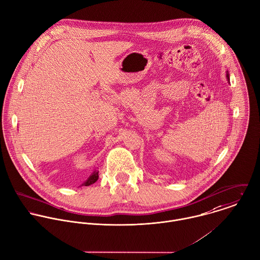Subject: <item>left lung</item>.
Masks as SVG:
<instances>
[{"label":"left lung","mask_w":260,"mask_h":260,"mask_svg":"<svg viewBox=\"0 0 260 260\" xmlns=\"http://www.w3.org/2000/svg\"><path fill=\"white\" fill-rule=\"evenodd\" d=\"M227 77H228V79H229V75H227Z\"/></svg>","instance_id":"8db88e82"}]
</instances>
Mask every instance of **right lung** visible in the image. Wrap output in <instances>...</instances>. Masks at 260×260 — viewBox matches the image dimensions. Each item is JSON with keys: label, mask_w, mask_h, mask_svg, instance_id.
Segmentation results:
<instances>
[{"label": "right lung", "mask_w": 260, "mask_h": 260, "mask_svg": "<svg viewBox=\"0 0 260 260\" xmlns=\"http://www.w3.org/2000/svg\"><path fill=\"white\" fill-rule=\"evenodd\" d=\"M98 177H99L98 172H94V173H93V174L88 178V180H87L85 183H83V184H82V186H83V185H84V186H89V185H91V184L95 183V182L97 181Z\"/></svg>", "instance_id": "1"}]
</instances>
